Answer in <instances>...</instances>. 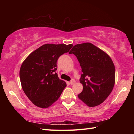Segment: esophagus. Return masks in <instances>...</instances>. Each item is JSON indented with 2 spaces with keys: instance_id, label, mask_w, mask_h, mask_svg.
<instances>
[{
  "instance_id": "34e87169",
  "label": "esophagus",
  "mask_w": 134,
  "mask_h": 134,
  "mask_svg": "<svg viewBox=\"0 0 134 134\" xmlns=\"http://www.w3.org/2000/svg\"><path fill=\"white\" fill-rule=\"evenodd\" d=\"M75 82H76L75 80H74V79H72L71 80V81H70V84L71 85H74V83H75Z\"/></svg>"
}]
</instances>
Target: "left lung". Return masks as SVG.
<instances>
[{"label":"left lung","mask_w":134,"mask_h":134,"mask_svg":"<svg viewBox=\"0 0 134 134\" xmlns=\"http://www.w3.org/2000/svg\"><path fill=\"white\" fill-rule=\"evenodd\" d=\"M70 54L76 56L82 74L83 89L79 98L90 107L101 104L112 92L115 81V69L107 54L89 42L77 44Z\"/></svg>","instance_id":"8db88e82"}]
</instances>
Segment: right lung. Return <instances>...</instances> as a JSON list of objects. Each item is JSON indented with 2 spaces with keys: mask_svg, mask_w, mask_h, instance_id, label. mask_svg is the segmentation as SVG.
<instances>
[{
  "mask_svg": "<svg viewBox=\"0 0 134 134\" xmlns=\"http://www.w3.org/2000/svg\"><path fill=\"white\" fill-rule=\"evenodd\" d=\"M72 47V44L43 45L22 64L19 76L22 89L35 106L48 108L57 100L66 87L65 81L55 72L57 62Z\"/></svg>",
  "mask_w": 134,
  "mask_h": 134,
  "instance_id": "1",
  "label": "right lung"
}]
</instances>
